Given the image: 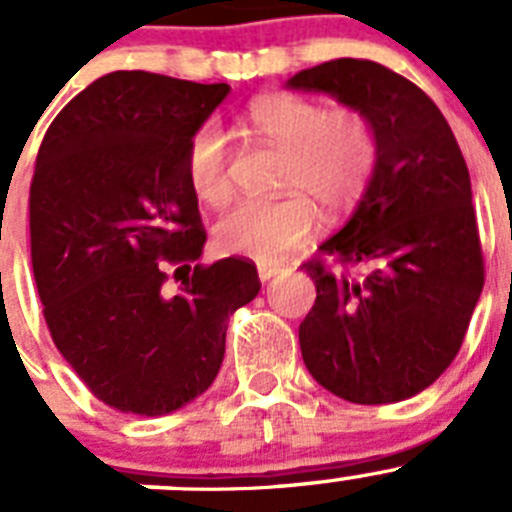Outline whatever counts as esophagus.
Wrapping results in <instances>:
<instances>
[{"mask_svg":"<svg viewBox=\"0 0 512 512\" xmlns=\"http://www.w3.org/2000/svg\"><path fill=\"white\" fill-rule=\"evenodd\" d=\"M280 272H283V267L280 265H272V262H257V275H260L262 283H267V280L280 275Z\"/></svg>","mask_w":512,"mask_h":512,"instance_id":"esophagus-1","label":"esophagus"}]
</instances>
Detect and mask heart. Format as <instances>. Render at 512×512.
I'll return each mask as SVG.
<instances>
[{
	"instance_id": "heart-1",
	"label": "heart",
	"mask_w": 512,
	"mask_h": 512,
	"mask_svg": "<svg viewBox=\"0 0 512 512\" xmlns=\"http://www.w3.org/2000/svg\"><path fill=\"white\" fill-rule=\"evenodd\" d=\"M247 123L270 146L285 151L280 189L290 194L272 202L232 204L214 227V242L227 255L278 262L313 237L315 207L338 217L361 199L374 174L379 141L361 111H326L321 103L290 93L257 98ZM227 156V136L214 123L197 128L186 143V179L202 202L217 204L227 197Z\"/></svg>"
}]
</instances>
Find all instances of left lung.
Instances as JSON below:
<instances>
[{"instance_id": "8db88e82", "label": "left lung", "mask_w": 512, "mask_h": 512, "mask_svg": "<svg viewBox=\"0 0 512 512\" xmlns=\"http://www.w3.org/2000/svg\"><path fill=\"white\" fill-rule=\"evenodd\" d=\"M285 88L361 111L379 141L351 219L318 247L369 272L305 265L318 295L298 331L303 361L353 404L404 401L452 364L485 283L470 171L432 98L379 62L341 57Z\"/></svg>"}]
</instances>
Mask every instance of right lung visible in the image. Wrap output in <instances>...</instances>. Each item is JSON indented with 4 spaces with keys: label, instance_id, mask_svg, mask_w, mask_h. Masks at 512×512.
<instances>
[{
    "label": "right lung",
    "instance_id": "1",
    "mask_svg": "<svg viewBox=\"0 0 512 512\" xmlns=\"http://www.w3.org/2000/svg\"><path fill=\"white\" fill-rule=\"evenodd\" d=\"M227 83L116 70L47 128L30 186L32 270L57 351L108 407L164 417L202 396L229 315L260 293L252 262L202 257L186 143ZM187 267L165 290V262Z\"/></svg>",
    "mask_w": 512,
    "mask_h": 512
}]
</instances>
